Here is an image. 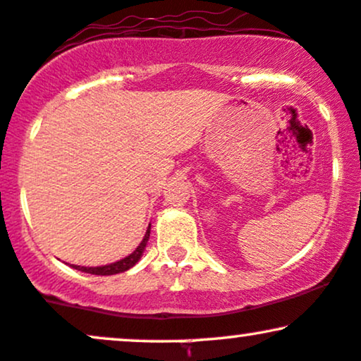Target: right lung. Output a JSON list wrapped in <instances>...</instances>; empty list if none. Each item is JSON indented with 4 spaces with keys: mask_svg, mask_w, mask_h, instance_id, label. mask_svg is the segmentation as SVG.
Segmentation results:
<instances>
[{
    "mask_svg": "<svg viewBox=\"0 0 361 361\" xmlns=\"http://www.w3.org/2000/svg\"><path fill=\"white\" fill-rule=\"evenodd\" d=\"M149 228H151V225L147 227L146 235H145V238H142L141 244L137 245V249L134 250L133 254H129L128 257L117 260V262H114V264H109V266H102V267H80V266H72V267L77 269V271L87 272V274H95V276H112V274H119V272L128 271V269H131L134 264L141 259L142 250H145V247L147 244V238H149V232H151Z\"/></svg>",
    "mask_w": 361,
    "mask_h": 361,
    "instance_id": "right-lung-1",
    "label": "right lung"
}]
</instances>
